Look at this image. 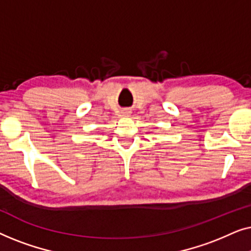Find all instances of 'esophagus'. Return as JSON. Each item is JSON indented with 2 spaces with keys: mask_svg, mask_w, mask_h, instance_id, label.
<instances>
[{
  "mask_svg": "<svg viewBox=\"0 0 251 251\" xmlns=\"http://www.w3.org/2000/svg\"><path fill=\"white\" fill-rule=\"evenodd\" d=\"M123 114H125V115H129V114H130V111H125V112H123Z\"/></svg>",
  "mask_w": 251,
  "mask_h": 251,
  "instance_id": "34e87169",
  "label": "esophagus"
}]
</instances>
